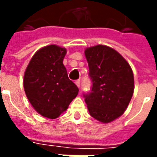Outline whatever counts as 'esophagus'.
Listing matches in <instances>:
<instances>
[{
    "label": "esophagus",
    "mask_w": 157,
    "mask_h": 157,
    "mask_svg": "<svg viewBox=\"0 0 157 157\" xmlns=\"http://www.w3.org/2000/svg\"><path fill=\"white\" fill-rule=\"evenodd\" d=\"M75 84L77 85V86H78V88L80 87V80H79V79H78V80H76Z\"/></svg>",
    "instance_id": "1"
}]
</instances>
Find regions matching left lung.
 I'll return each instance as SVG.
<instances>
[{
    "label": "left lung",
    "mask_w": 157,
    "mask_h": 157,
    "mask_svg": "<svg viewBox=\"0 0 157 157\" xmlns=\"http://www.w3.org/2000/svg\"><path fill=\"white\" fill-rule=\"evenodd\" d=\"M92 81L84 94L92 117L111 122L123 113L134 93V75L128 63L115 50L96 45L85 51Z\"/></svg>",
    "instance_id": "8db88e82"
}]
</instances>
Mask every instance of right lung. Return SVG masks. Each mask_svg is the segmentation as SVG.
<instances>
[{"label": "right lung", "instance_id": "right-lung-1", "mask_svg": "<svg viewBox=\"0 0 157 157\" xmlns=\"http://www.w3.org/2000/svg\"><path fill=\"white\" fill-rule=\"evenodd\" d=\"M66 50L46 46L35 53L24 73V91L36 111L49 119H56L65 111L78 93L68 78L63 59Z\"/></svg>", "mask_w": 157, "mask_h": 157}]
</instances>
